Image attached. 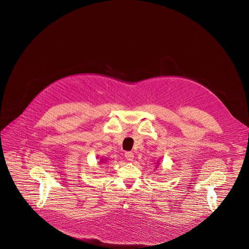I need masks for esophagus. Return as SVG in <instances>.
<instances>
[{
	"label": "esophagus",
	"mask_w": 249,
	"mask_h": 249,
	"mask_svg": "<svg viewBox=\"0 0 249 249\" xmlns=\"http://www.w3.org/2000/svg\"><path fill=\"white\" fill-rule=\"evenodd\" d=\"M125 158H126V160H127L128 161H133V160H134V154L131 153V152H127V153H125Z\"/></svg>",
	"instance_id": "34e87169"
}]
</instances>
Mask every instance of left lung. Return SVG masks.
<instances>
[{
    "label": "left lung",
    "mask_w": 249,
    "mask_h": 249,
    "mask_svg": "<svg viewBox=\"0 0 249 249\" xmlns=\"http://www.w3.org/2000/svg\"><path fill=\"white\" fill-rule=\"evenodd\" d=\"M157 164H158V162H157ZM156 167H157V166H156Z\"/></svg>",
    "instance_id": "left-lung-1"
}]
</instances>
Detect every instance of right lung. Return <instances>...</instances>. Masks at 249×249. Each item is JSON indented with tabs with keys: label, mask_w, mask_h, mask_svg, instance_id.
Returning <instances> with one entry per match:
<instances>
[{
	"label": "right lung",
	"mask_w": 249,
	"mask_h": 249,
	"mask_svg": "<svg viewBox=\"0 0 249 249\" xmlns=\"http://www.w3.org/2000/svg\"><path fill=\"white\" fill-rule=\"evenodd\" d=\"M104 161H105V160H103V159H101V160H100V163H103V162H104Z\"/></svg>",
	"instance_id": "right-lung-1"
}]
</instances>
